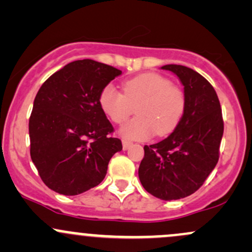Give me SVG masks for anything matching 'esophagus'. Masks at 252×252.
Wrapping results in <instances>:
<instances>
[{"label":"esophagus","mask_w":252,"mask_h":252,"mask_svg":"<svg viewBox=\"0 0 252 252\" xmlns=\"http://www.w3.org/2000/svg\"><path fill=\"white\" fill-rule=\"evenodd\" d=\"M122 143H123V149H124V150L129 149V147L132 144V142H130V141H126V140H123Z\"/></svg>","instance_id":"1"}]
</instances>
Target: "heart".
Segmentation results:
<instances>
[{
	"label": "heart",
	"mask_w": 252,
	"mask_h": 252,
	"mask_svg": "<svg viewBox=\"0 0 252 252\" xmlns=\"http://www.w3.org/2000/svg\"><path fill=\"white\" fill-rule=\"evenodd\" d=\"M122 91L111 84L104 86L98 96V104L106 117L115 124L126 122L136 105L137 117L121 129L130 140H146L155 132L167 136L178 128L186 111V94L168 78L147 72L126 80Z\"/></svg>",
	"instance_id": "heart-1"
}]
</instances>
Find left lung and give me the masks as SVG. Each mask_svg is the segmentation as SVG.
<instances>
[{
  "label": "left lung",
  "mask_w": 252,
  "mask_h": 252,
  "mask_svg": "<svg viewBox=\"0 0 252 252\" xmlns=\"http://www.w3.org/2000/svg\"><path fill=\"white\" fill-rule=\"evenodd\" d=\"M179 77L186 94L180 124L161 142L144 146L138 168L147 192L162 200L185 198L202 186L219 160L224 121L216 90L201 74L181 65H164Z\"/></svg>",
  "instance_id": "1"
}]
</instances>
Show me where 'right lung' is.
<instances>
[{"label":"right lung","instance_id":"1","mask_svg":"<svg viewBox=\"0 0 252 252\" xmlns=\"http://www.w3.org/2000/svg\"><path fill=\"white\" fill-rule=\"evenodd\" d=\"M122 71L91 59L76 60L42 84L30 117L31 158L43 184L63 195L99 185L110 158L122 150L98 96Z\"/></svg>","mask_w":252,"mask_h":252}]
</instances>
